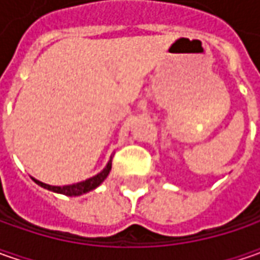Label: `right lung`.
<instances>
[{
  "mask_svg": "<svg viewBox=\"0 0 260 260\" xmlns=\"http://www.w3.org/2000/svg\"><path fill=\"white\" fill-rule=\"evenodd\" d=\"M111 159H113V157H110L108 164L105 165V168L101 172H98V174L94 175V176L85 179V181L76 182V184L63 185V186H55V185H49L45 184V182H42V181H37L36 178H31V179L35 181L36 184L40 185V186L45 188V189H49V191H53V192H57V194L68 195V197H79V195H84L86 194V192H89V191H92L96 186H100V185L104 182V179L108 176L110 171H111Z\"/></svg>",
  "mask_w": 260,
  "mask_h": 260,
  "instance_id": "right-lung-1",
  "label": "right lung"
}]
</instances>
